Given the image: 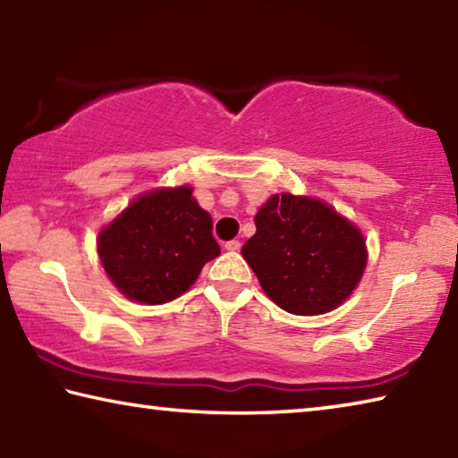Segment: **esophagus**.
<instances>
[{
	"instance_id": "obj_1",
	"label": "esophagus",
	"mask_w": 458,
	"mask_h": 458,
	"mask_svg": "<svg viewBox=\"0 0 458 458\" xmlns=\"http://www.w3.org/2000/svg\"><path fill=\"white\" fill-rule=\"evenodd\" d=\"M224 248H226L228 252H238L240 250V242H238V240H228V242L224 244Z\"/></svg>"
}]
</instances>
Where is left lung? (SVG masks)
<instances>
[{
	"label": "left lung",
	"instance_id": "left-lung-1",
	"mask_svg": "<svg viewBox=\"0 0 458 458\" xmlns=\"http://www.w3.org/2000/svg\"><path fill=\"white\" fill-rule=\"evenodd\" d=\"M242 257L270 301L293 315H321L350 297L366 270L358 226L321 199L281 193L254 216Z\"/></svg>",
	"mask_w": 458,
	"mask_h": 458
}]
</instances>
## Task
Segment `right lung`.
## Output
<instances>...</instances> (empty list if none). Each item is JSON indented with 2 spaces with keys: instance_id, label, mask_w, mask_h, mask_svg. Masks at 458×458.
I'll return each mask as SVG.
<instances>
[{
  "instance_id": "right-lung-1",
  "label": "right lung",
  "mask_w": 458,
  "mask_h": 458,
  "mask_svg": "<svg viewBox=\"0 0 458 458\" xmlns=\"http://www.w3.org/2000/svg\"><path fill=\"white\" fill-rule=\"evenodd\" d=\"M191 191L188 185L147 191L100 230V265L127 299L145 305L174 301L220 254L212 216Z\"/></svg>"
}]
</instances>
